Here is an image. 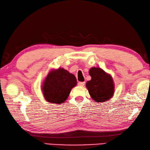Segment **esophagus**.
Instances as JSON below:
<instances>
[{
	"mask_svg": "<svg viewBox=\"0 0 150 150\" xmlns=\"http://www.w3.org/2000/svg\"><path fill=\"white\" fill-rule=\"evenodd\" d=\"M78 85L79 86H83L85 85L84 81H80V82L78 83Z\"/></svg>",
	"mask_w": 150,
	"mask_h": 150,
	"instance_id": "esophagus-1",
	"label": "esophagus"
}]
</instances>
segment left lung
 <instances>
[{
	"label": "left lung",
	"instance_id": "8db88e82",
	"mask_svg": "<svg viewBox=\"0 0 150 150\" xmlns=\"http://www.w3.org/2000/svg\"><path fill=\"white\" fill-rule=\"evenodd\" d=\"M91 80L86 83V87L93 100L98 103L105 102L111 98L114 92V85L111 76L100 68L93 67L89 70Z\"/></svg>",
	"mask_w": 150,
	"mask_h": 150
}]
</instances>
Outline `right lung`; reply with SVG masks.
<instances>
[{
	"label": "right lung",
	"instance_id": "1",
	"mask_svg": "<svg viewBox=\"0 0 150 150\" xmlns=\"http://www.w3.org/2000/svg\"><path fill=\"white\" fill-rule=\"evenodd\" d=\"M77 80L75 76L63 69L49 73L45 80L42 91L46 100L50 103L62 104L67 100Z\"/></svg>",
	"mask_w": 150,
	"mask_h": 150
}]
</instances>
